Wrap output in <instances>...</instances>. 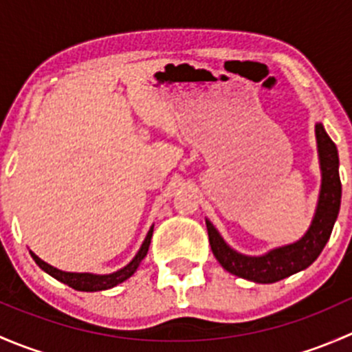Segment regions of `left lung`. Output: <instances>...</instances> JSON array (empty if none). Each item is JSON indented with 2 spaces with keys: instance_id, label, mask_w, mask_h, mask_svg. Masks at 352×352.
<instances>
[{
  "instance_id": "obj_1",
  "label": "left lung",
  "mask_w": 352,
  "mask_h": 352,
  "mask_svg": "<svg viewBox=\"0 0 352 352\" xmlns=\"http://www.w3.org/2000/svg\"><path fill=\"white\" fill-rule=\"evenodd\" d=\"M315 133H317L318 153H320L322 190L315 218L303 239L298 240L296 243L271 250L262 257H247V255L232 250L219 236L214 226L206 219L212 254L228 272L239 276V278L248 279V281L269 285V283L281 281L294 272L307 269L324 250L325 243L330 239V233H332L337 214H339L342 187H340L339 156H337L336 144L325 133L322 124L315 126Z\"/></svg>"
}]
</instances>
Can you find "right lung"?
<instances>
[{
  "label": "right lung",
  "mask_w": 352,
  "mask_h": 352,
  "mask_svg": "<svg viewBox=\"0 0 352 352\" xmlns=\"http://www.w3.org/2000/svg\"><path fill=\"white\" fill-rule=\"evenodd\" d=\"M151 235H153V228L148 232L146 239H144L143 245H141L140 252L136 254V257L129 262L124 269L120 271L113 272V274H107V276H95V274H76V272H65V271H59V269L52 267V265L45 264L44 261L37 257L35 254H32V258L35 261V264L42 269V271L47 272L49 276L56 278L58 281L65 283L69 287L78 291H102V289H109V287H113L117 285H120L122 281H126L127 278L134 274V271L138 269L140 262L146 257L148 254V248H150V242H151Z\"/></svg>",
  "instance_id": "obj_1"
}]
</instances>
